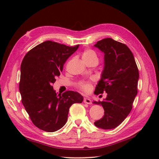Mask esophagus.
I'll list each match as a JSON object with an SVG mask.
<instances>
[{
  "mask_svg": "<svg viewBox=\"0 0 159 159\" xmlns=\"http://www.w3.org/2000/svg\"><path fill=\"white\" fill-rule=\"evenodd\" d=\"M83 102L85 104H92V100H91V99L89 98H85L83 100Z\"/></svg>",
  "mask_w": 159,
  "mask_h": 159,
  "instance_id": "obj_1",
  "label": "esophagus"
}]
</instances>
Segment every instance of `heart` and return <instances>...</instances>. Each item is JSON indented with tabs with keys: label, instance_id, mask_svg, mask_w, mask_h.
<instances>
[{
	"label": "heart",
	"instance_id": "heart-1",
	"mask_svg": "<svg viewBox=\"0 0 159 159\" xmlns=\"http://www.w3.org/2000/svg\"><path fill=\"white\" fill-rule=\"evenodd\" d=\"M82 57L85 62H88L90 61L97 60L98 56L96 52L92 49H85L82 54ZM79 87L84 92H89L92 88V84L89 81H81L79 83Z\"/></svg>",
	"mask_w": 159,
	"mask_h": 159
}]
</instances>
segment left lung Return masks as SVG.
Instances as JSON below:
<instances>
[{
    "instance_id": "8db88e82",
    "label": "left lung",
    "mask_w": 159,
    "mask_h": 159,
    "mask_svg": "<svg viewBox=\"0 0 159 159\" xmlns=\"http://www.w3.org/2000/svg\"><path fill=\"white\" fill-rule=\"evenodd\" d=\"M94 46L104 53V70L94 93H107L102 102H93L102 104L104 110L103 117L94 124L102 129H113L121 124L132 110L137 94L139 70L133 54L124 43L105 38Z\"/></svg>"
}]
</instances>
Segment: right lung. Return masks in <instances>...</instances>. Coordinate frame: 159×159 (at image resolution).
Returning <instances> with one entry per match:
<instances>
[{
    "label": "right lung",
    "mask_w": 159,
    "mask_h": 159,
    "mask_svg": "<svg viewBox=\"0 0 159 159\" xmlns=\"http://www.w3.org/2000/svg\"><path fill=\"white\" fill-rule=\"evenodd\" d=\"M79 46L46 41L30 50L24 57L19 84L22 102L32 122L39 129L59 130L66 123L70 107L83 102V97L79 93L67 91L57 94L52 87L66 60Z\"/></svg>",
    "instance_id": "add662e5"
}]
</instances>
